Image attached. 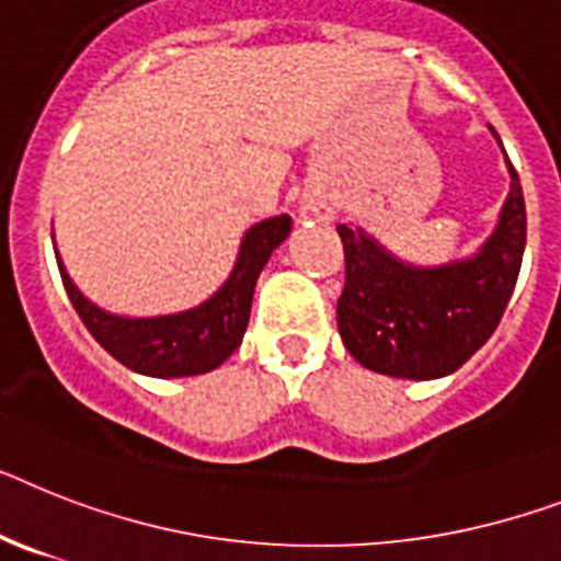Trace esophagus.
Returning <instances> with one entry per match:
<instances>
[{"label": "esophagus", "instance_id": "esophagus-1", "mask_svg": "<svg viewBox=\"0 0 561 561\" xmlns=\"http://www.w3.org/2000/svg\"><path fill=\"white\" fill-rule=\"evenodd\" d=\"M304 215L314 217V220H332L335 217V206L323 197H312V201H304Z\"/></svg>", "mask_w": 561, "mask_h": 561}]
</instances>
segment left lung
I'll return each instance as SVG.
<instances>
[{
	"mask_svg": "<svg viewBox=\"0 0 561 561\" xmlns=\"http://www.w3.org/2000/svg\"><path fill=\"white\" fill-rule=\"evenodd\" d=\"M493 137L499 140L496 131ZM507 171L511 192L499 211V224L473 257L413 266L360 226H337L346 261L337 332L360 367L392 378L430 381L456 373L488 344L519 277L527 238L525 194L511 160Z\"/></svg>",
	"mask_w": 561,
	"mask_h": 561,
	"instance_id": "8db88e82",
	"label": "left lung"
}]
</instances>
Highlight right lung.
Wrapping results in <instances>:
<instances>
[{
  "mask_svg": "<svg viewBox=\"0 0 561 561\" xmlns=\"http://www.w3.org/2000/svg\"><path fill=\"white\" fill-rule=\"evenodd\" d=\"M289 215L266 217L254 224L240 240L238 261L231 266L229 277L211 298L183 312L151 314V318H128L96 307L94 300H88L77 289L59 252L57 249L54 252L73 309L105 353L140 375L188 378V375L211 373L238 350L249 327L257 277L270 263L272 252L289 238Z\"/></svg>",
  "mask_w": 561,
  "mask_h": 561,
  "instance_id": "obj_1",
  "label": "right lung"
}]
</instances>
